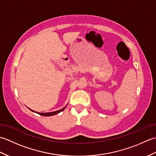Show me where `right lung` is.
I'll list each match as a JSON object with an SVG mask.
<instances>
[{"instance_id":"1","label":"right lung","mask_w":156,"mask_h":156,"mask_svg":"<svg viewBox=\"0 0 156 156\" xmlns=\"http://www.w3.org/2000/svg\"><path fill=\"white\" fill-rule=\"evenodd\" d=\"M66 107H64V108H62V109H60V110H59V111H54V112H46V113H43V112H35V111H34L31 110V109H30V108H29V109H30V110H31V111H33V112H37V113H38L39 115H42V116H52V115H57V114L59 113V112H62V111H64Z\"/></svg>"}]
</instances>
